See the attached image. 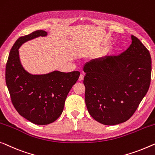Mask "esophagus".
Listing matches in <instances>:
<instances>
[{
  "label": "esophagus",
  "instance_id": "34e87169",
  "mask_svg": "<svg viewBox=\"0 0 155 155\" xmlns=\"http://www.w3.org/2000/svg\"><path fill=\"white\" fill-rule=\"evenodd\" d=\"M83 79H84V75H83V74H80V75L79 77V80L80 81H82Z\"/></svg>",
  "mask_w": 155,
  "mask_h": 155
}]
</instances>
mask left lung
Segmentation results:
<instances>
[{
	"mask_svg": "<svg viewBox=\"0 0 155 155\" xmlns=\"http://www.w3.org/2000/svg\"><path fill=\"white\" fill-rule=\"evenodd\" d=\"M131 40L129 48L120 55L93 59L83 68L87 110L101 124L126 122L149 89L150 54L136 36L132 35Z\"/></svg>",
	"mask_w": 155,
	"mask_h": 155,
	"instance_id": "left-lung-1",
	"label": "left lung"
}]
</instances>
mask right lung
I'll list each match as a JSON object with an SVG mask.
<instances>
[{
  "instance_id": "obj_1",
  "label": "right lung",
  "mask_w": 155,
  "mask_h": 155,
  "mask_svg": "<svg viewBox=\"0 0 155 155\" xmlns=\"http://www.w3.org/2000/svg\"><path fill=\"white\" fill-rule=\"evenodd\" d=\"M42 30L19 38L9 54L5 67V82L11 101L20 115L33 124L52 123L61 115L65 101L79 78V71H54L46 75H31L23 68L18 49L24 42L45 36Z\"/></svg>"
}]
</instances>
